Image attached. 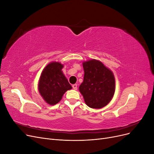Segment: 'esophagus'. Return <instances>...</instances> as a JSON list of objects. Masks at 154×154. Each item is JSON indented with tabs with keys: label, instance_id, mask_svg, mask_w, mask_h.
Masks as SVG:
<instances>
[{
	"label": "esophagus",
	"instance_id": "obj_1",
	"mask_svg": "<svg viewBox=\"0 0 154 154\" xmlns=\"http://www.w3.org/2000/svg\"><path fill=\"white\" fill-rule=\"evenodd\" d=\"M72 88H74V90H76V89H77V85H76V84L72 85Z\"/></svg>",
	"mask_w": 154,
	"mask_h": 154
}]
</instances>
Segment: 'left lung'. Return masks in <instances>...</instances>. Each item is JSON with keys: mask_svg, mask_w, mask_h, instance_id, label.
<instances>
[{"mask_svg": "<svg viewBox=\"0 0 154 154\" xmlns=\"http://www.w3.org/2000/svg\"><path fill=\"white\" fill-rule=\"evenodd\" d=\"M83 67L84 78L79 90L87 106L92 109H101L109 103L114 94V74L96 60L84 62Z\"/></svg>", "mask_w": 154, "mask_h": 154, "instance_id": "1", "label": "left lung"}]
</instances>
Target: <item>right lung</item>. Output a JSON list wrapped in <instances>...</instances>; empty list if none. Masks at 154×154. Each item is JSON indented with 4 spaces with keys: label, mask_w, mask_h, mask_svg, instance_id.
Returning a JSON list of instances; mask_svg holds the SVG:
<instances>
[{
    "label": "right lung",
    "mask_w": 154,
    "mask_h": 154,
    "mask_svg": "<svg viewBox=\"0 0 154 154\" xmlns=\"http://www.w3.org/2000/svg\"><path fill=\"white\" fill-rule=\"evenodd\" d=\"M63 67L59 62L50 63L43 70L40 78V94L51 105L58 103L64 93L72 88L62 71Z\"/></svg>",
    "instance_id": "right-lung-1"
}]
</instances>
